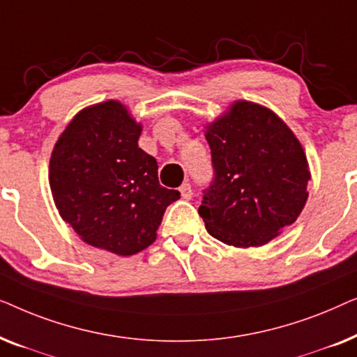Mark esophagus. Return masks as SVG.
Returning a JSON list of instances; mask_svg holds the SVG:
<instances>
[{
  "label": "esophagus",
  "mask_w": 357,
  "mask_h": 357,
  "mask_svg": "<svg viewBox=\"0 0 357 357\" xmlns=\"http://www.w3.org/2000/svg\"><path fill=\"white\" fill-rule=\"evenodd\" d=\"M178 192H180V195H182V198H183V199H190V198L193 197V190H192V185H190L188 182L182 183V187L178 188Z\"/></svg>",
  "instance_id": "1"
}]
</instances>
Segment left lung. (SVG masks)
<instances>
[{
    "label": "left lung",
    "mask_w": 357,
    "mask_h": 357,
    "mask_svg": "<svg viewBox=\"0 0 357 357\" xmlns=\"http://www.w3.org/2000/svg\"><path fill=\"white\" fill-rule=\"evenodd\" d=\"M204 136L214 180L198 208L206 231L227 245L261 247L299 218L310 169L301 141L271 109L236 100Z\"/></svg>",
    "instance_id": "left-lung-1"
}]
</instances>
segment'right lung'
Returning a JSON list of instances; mask_svg holds the SVG:
<instances>
[{
    "instance_id": "add662e5",
    "label": "right lung",
    "mask_w": 357,
    "mask_h": 357,
    "mask_svg": "<svg viewBox=\"0 0 357 357\" xmlns=\"http://www.w3.org/2000/svg\"><path fill=\"white\" fill-rule=\"evenodd\" d=\"M143 126L119 100L77 112L52 151L55 206L82 242L120 257L158 237L177 190L159 185L158 160L138 146Z\"/></svg>"
}]
</instances>
